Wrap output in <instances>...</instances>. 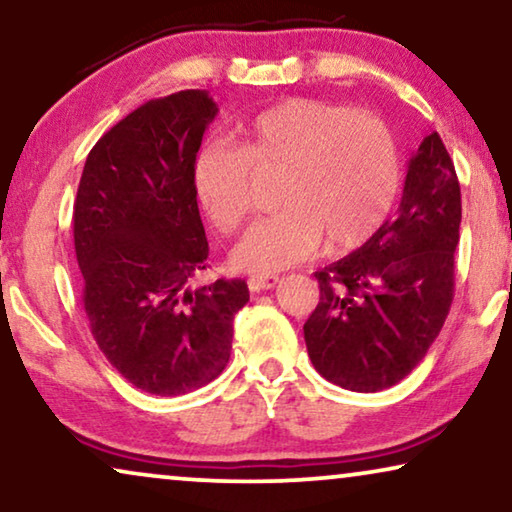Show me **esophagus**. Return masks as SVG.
I'll return each instance as SVG.
<instances>
[{
    "mask_svg": "<svg viewBox=\"0 0 512 512\" xmlns=\"http://www.w3.org/2000/svg\"><path fill=\"white\" fill-rule=\"evenodd\" d=\"M277 282H279L277 275H251V277L247 279L249 289L254 291V293H258V291H268V289H272V286H277Z\"/></svg>",
    "mask_w": 512,
    "mask_h": 512,
    "instance_id": "34e87169",
    "label": "esophagus"
}]
</instances>
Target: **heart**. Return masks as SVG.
<instances>
[{"instance_id":"obj_1","label":"heart","mask_w":512,"mask_h":512,"mask_svg":"<svg viewBox=\"0 0 512 512\" xmlns=\"http://www.w3.org/2000/svg\"><path fill=\"white\" fill-rule=\"evenodd\" d=\"M230 143L200 146L193 188L209 223L233 233L249 214L251 174H277V212L256 221L230 256L254 275L303 261L321 240L326 251L361 247L384 226L401 188L394 132L340 104L291 97L237 123Z\"/></svg>"}]
</instances>
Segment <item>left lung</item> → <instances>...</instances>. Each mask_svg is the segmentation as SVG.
<instances>
[{"label": "left lung", "instance_id": "8db88e82", "mask_svg": "<svg viewBox=\"0 0 512 512\" xmlns=\"http://www.w3.org/2000/svg\"><path fill=\"white\" fill-rule=\"evenodd\" d=\"M459 223L457 172L431 132L410 158L396 219L314 272L319 303L303 331L321 377L368 394L415 370L450 312Z\"/></svg>", "mask_w": 512, "mask_h": 512}]
</instances>
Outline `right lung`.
<instances>
[{
	"instance_id": "1",
	"label": "right lung",
	"mask_w": 512,
	"mask_h": 512,
	"mask_svg": "<svg viewBox=\"0 0 512 512\" xmlns=\"http://www.w3.org/2000/svg\"><path fill=\"white\" fill-rule=\"evenodd\" d=\"M207 90L149 100L88 153L74 200L83 307L107 361L146 394L181 396L219 377L244 279L191 289L209 244L193 160L214 121Z\"/></svg>"
}]
</instances>
